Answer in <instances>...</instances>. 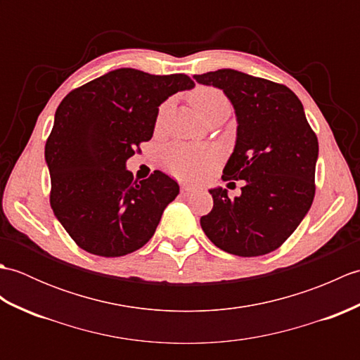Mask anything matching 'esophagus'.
I'll return each instance as SVG.
<instances>
[{"mask_svg": "<svg viewBox=\"0 0 360 360\" xmlns=\"http://www.w3.org/2000/svg\"><path fill=\"white\" fill-rule=\"evenodd\" d=\"M181 192L184 193V195H188V193L193 192V187L188 186V184H182V186H181Z\"/></svg>", "mask_w": 360, "mask_h": 360, "instance_id": "1", "label": "esophagus"}]
</instances>
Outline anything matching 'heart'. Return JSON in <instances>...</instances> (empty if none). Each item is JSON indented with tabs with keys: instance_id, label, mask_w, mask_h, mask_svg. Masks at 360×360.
I'll use <instances>...</instances> for the list:
<instances>
[{
	"instance_id": "1",
	"label": "heart",
	"mask_w": 360,
	"mask_h": 360,
	"mask_svg": "<svg viewBox=\"0 0 360 360\" xmlns=\"http://www.w3.org/2000/svg\"><path fill=\"white\" fill-rule=\"evenodd\" d=\"M190 103L201 117L209 119L212 114L231 108L229 98L223 91L213 86H196L190 93ZM160 119V117H159ZM164 165L168 172L179 179H201L217 162V153L202 145L173 143L164 151Z\"/></svg>"
}]
</instances>
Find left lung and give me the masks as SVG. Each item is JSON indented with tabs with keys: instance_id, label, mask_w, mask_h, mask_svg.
<instances>
[{
	"instance_id": "left-lung-1",
	"label": "left lung",
	"mask_w": 360,
	"mask_h": 360,
	"mask_svg": "<svg viewBox=\"0 0 360 360\" xmlns=\"http://www.w3.org/2000/svg\"><path fill=\"white\" fill-rule=\"evenodd\" d=\"M193 79L223 89L232 102L238 128L223 179H244L240 196L210 190L213 209L201 217L202 231L232 255L269 254L292 235L314 200L317 136L302 102L281 83L235 70Z\"/></svg>"
}]
</instances>
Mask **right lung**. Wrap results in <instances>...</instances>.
Returning <instances> with one entry per match:
<instances>
[{
    "label": "right lung",
    "mask_w": 360,
    "mask_h": 360,
    "mask_svg": "<svg viewBox=\"0 0 360 360\" xmlns=\"http://www.w3.org/2000/svg\"><path fill=\"white\" fill-rule=\"evenodd\" d=\"M193 86L186 74L120 68L72 89L58 105L44 147L49 201L79 248L122 257L155 235L178 182L159 170L134 181L125 164L151 139L159 105Z\"/></svg>",
    "instance_id": "right-lung-1"
}]
</instances>
